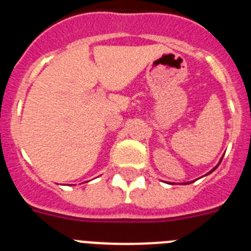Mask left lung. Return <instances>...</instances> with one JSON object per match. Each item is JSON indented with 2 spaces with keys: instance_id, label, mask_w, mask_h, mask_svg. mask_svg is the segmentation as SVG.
Instances as JSON below:
<instances>
[{
  "instance_id": "1",
  "label": "left lung",
  "mask_w": 251,
  "mask_h": 251,
  "mask_svg": "<svg viewBox=\"0 0 251 251\" xmlns=\"http://www.w3.org/2000/svg\"><path fill=\"white\" fill-rule=\"evenodd\" d=\"M221 159H223V158H221ZM215 168H216V167H215ZM215 168H214V170H215ZM214 170H212V171H214ZM212 171H211V172H212Z\"/></svg>"
}]
</instances>
